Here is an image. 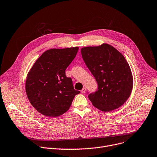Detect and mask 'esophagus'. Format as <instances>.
I'll list each match as a JSON object with an SVG mask.
<instances>
[{
  "label": "esophagus",
  "mask_w": 157,
  "mask_h": 157,
  "mask_svg": "<svg viewBox=\"0 0 157 157\" xmlns=\"http://www.w3.org/2000/svg\"><path fill=\"white\" fill-rule=\"evenodd\" d=\"M86 88L85 87V88H83V89L81 90V93H82V94H85V93L86 92Z\"/></svg>",
  "instance_id": "obj_1"
}]
</instances>
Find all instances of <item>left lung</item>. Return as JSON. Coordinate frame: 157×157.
Segmentation results:
<instances>
[{
  "label": "left lung",
  "mask_w": 157,
  "mask_h": 157,
  "mask_svg": "<svg viewBox=\"0 0 157 157\" xmlns=\"http://www.w3.org/2000/svg\"><path fill=\"white\" fill-rule=\"evenodd\" d=\"M83 59L98 85L88 94L92 104L102 111H111L124 104L133 86L130 66L117 49L108 44L81 49Z\"/></svg>",
  "instance_id": "1"
}]
</instances>
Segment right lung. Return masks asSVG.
Listing matches in <instances>:
<instances>
[{"mask_svg": "<svg viewBox=\"0 0 157 157\" xmlns=\"http://www.w3.org/2000/svg\"><path fill=\"white\" fill-rule=\"evenodd\" d=\"M78 47L51 49L43 53L29 71L25 83L29 100L40 113L56 117L67 111L74 97L72 80L65 70L76 57Z\"/></svg>", "mask_w": 157, "mask_h": 157, "instance_id": "add662e5", "label": "right lung"}]
</instances>
